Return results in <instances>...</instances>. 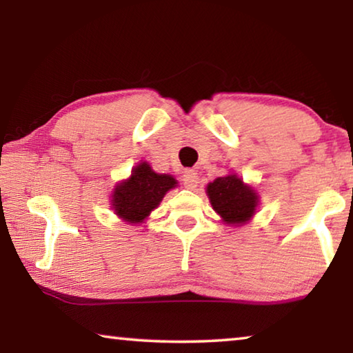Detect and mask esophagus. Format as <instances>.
<instances>
[{
    "mask_svg": "<svg viewBox=\"0 0 353 353\" xmlns=\"http://www.w3.org/2000/svg\"><path fill=\"white\" fill-rule=\"evenodd\" d=\"M182 181H183L185 188H188V190L196 188V185H198V172H196L194 170L183 171Z\"/></svg>",
    "mask_w": 353,
    "mask_h": 353,
    "instance_id": "34e87169",
    "label": "esophagus"
}]
</instances>
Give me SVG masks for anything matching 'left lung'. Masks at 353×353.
Returning a JSON list of instances; mask_svg holds the SVG:
<instances>
[{
	"label": "left lung",
	"instance_id": "obj_1",
	"mask_svg": "<svg viewBox=\"0 0 353 353\" xmlns=\"http://www.w3.org/2000/svg\"><path fill=\"white\" fill-rule=\"evenodd\" d=\"M207 193L213 208L227 224L246 223L254 214L259 202L255 191L244 185L235 174L218 177L214 182L208 183Z\"/></svg>",
	"mask_w": 353,
	"mask_h": 353
}]
</instances>
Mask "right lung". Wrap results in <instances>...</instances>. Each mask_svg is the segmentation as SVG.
I'll list each match as a JSON object with an SVG mask.
<instances>
[{"label":"right lung","instance_id":"obj_1","mask_svg":"<svg viewBox=\"0 0 353 353\" xmlns=\"http://www.w3.org/2000/svg\"><path fill=\"white\" fill-rule=\"evenodd\" d=\"M176 187V179L157 174L146 162L135 166L129 181L119 183L112 196L118 216L129 223H141L163 199L166 191Z\"/></svg>","mask_w":353,"mask_h":353}]
</instances>
